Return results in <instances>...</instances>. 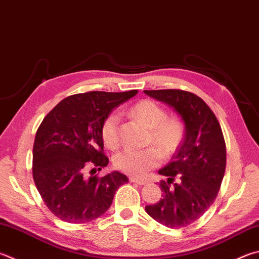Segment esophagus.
<instances>
[{"mask_svg":"<svg viewBox=\"0 0 259 259\" xmlns=\"http://www.w3.org/2000/svg\"><path fill=\"white\" fill-rule=\"evenodd\" d=\"M129 180H130V182L138 183V185H140V186L146 185V183H147V181H146V180H143V179H138L137 177H130Z\"/></svg>","mask_w":259,"mask_h":259,"instance_id":"obj_1","label":"esophagus"}]
</instances>
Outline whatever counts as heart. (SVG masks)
Here are the masks:
<instances>
[{"label": "heart", "mask_w": 259, "mask_h": 259, "mask_svg": "<svg viewBox=\"0 0 259 259\" xmlns=\"http://www.w3.org/2000/svg\"><path fill=\"white\" fill-rule=\"evenodd\" d=\"M129 113L143 122L149 128L147 148L136 149L124 148L115 155L114 166L126 175L143 177L150 168L161 164L163 153L165 156L175 154L183 140L185 125L182 121L175 116H167L166 111L152 100H144L131 107ZM120 115L116 111L106 115L101 126L103 143L110 149H116L120 146Z\"/></svg>", "instance_id": "b5f03b06"}]
</instances>
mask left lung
Wrapping results in <instances>:
<instances>
[{
  "mask_svg": "<svg viewBox=\"0 0 259 259\" xmlns=\"http://www.w3.org/2000/svg\"><path fill=\"white\" fill-rule=\"evenodd\" d=\"M181 115L186 134L172 161L158 171L162 198L147 214L167 228H186L214 203L227 165V147L214 112L199 96L182 89L144 91Z\"/></svg>",
  "mask_w": 259,
  "mask_h": 259,
  "instance_id": "8db88e82",
  "label": "left lung"
}]
</instances>
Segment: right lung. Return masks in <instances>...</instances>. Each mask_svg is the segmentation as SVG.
<instances>
[{
  "instance_id": "1",
  "label": "right lung",
  "mask_w": 259,
  "mask_h": 259,
  "mask_svg": "<svg viewBox=\"0 0 259 259\" xmlns=\"http://www.w3.org/2000/svg\"><path fill=\"white\" fill-rule=\"evenodd\" d=\"M137 93L76 94L61 101L41 121L32 148V177L56 218L69 223L91 222L110 208L117 188L128 182L126 176L116 171L102 178L84 172L107 166L103 121Z\"/></svg>"
}]
</instances>
